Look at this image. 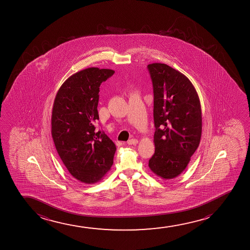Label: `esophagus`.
<instances>
[{
    "instance_id": "34e87169",
    "label": "esophagus",
    "mask_w": 250,
    "mask_h": 250,
    "mask_svg": "<svg viewBox=\"0 0 250 250\" xmlns=\"http://www.w3.org/2000/svg\"><path fill=\"white\" fill-rule=\"evenodd\" d=\"M137 144H138L137 139H130V140L127 142L128 145H137Z\"/></svg>"
}]
</instances>
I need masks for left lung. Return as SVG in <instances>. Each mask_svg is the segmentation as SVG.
Here are the masks:
<instances>
[{
	"label": "left lung",
	"instance_id": "1",
	"mask_svg": "<svg viewBox=\"0 0 250 250\" xmlns=\"http://www.w3.org/2000/svg\"><path fill=\"white\" fill-rule=\"evenodd\" d=\"M154 89L155 151L151 171L163 179L185 171L202 137V108L189 79L162 63L147 65Z\"/></svg>",
	"mask_w": 250,
	"mask_h": 250
}]
</instances>
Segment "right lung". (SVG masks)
Returning <instances> with one entry per match:
<instances>
[{"instance_id":"add662e5","label":"right lung","mask_w":250,"mask_h":250,"mask_svg":"<svg viewBox=\"0 0 250 250\" xmlns=\"http://www.w3.org/2000/svg\"><path fill=\"white\" fill-rule=\"evenodd\" d=\"M113 73L97 67L76 72L61 86L53 105L55 148L72 177L85 184L101 180L113 163L115 144L95 126L99 120L100 85Z\"/></svg>"}]
</instances>
